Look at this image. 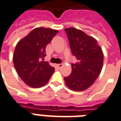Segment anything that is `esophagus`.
<instances>
[{"label": "esophagus", "mask_w": 121, "mask_h": 121, "mask_svg": "<svg viewBox=\"0 0 121 121\" xmlns=\"http://www.w3.org/2000/svg\"><path fill=\"white\" fill-rule=\"evenodd\" d=\"M56 66H57V67H58L59 69H60V68H61V67H62L63 65H62L61 63H59V64H56Z\"/></svg>", "instance_id": "34e87169"}]
</instances>
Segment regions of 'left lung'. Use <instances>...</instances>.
<instances>
[{"label": "left lung", "mask_w": 121, "mask_h": 121, "mask_svg": "<svg viewBox=\"0 0 121 121\" xmlns=\"http://www.w3.org/2000/svg\"><path fill=\"white\" fill-rule=\"evenodd\" d=\"M72 54L77 59L73 63L72 72L64 78L68 87L82 91L93 84L101 72L104 54L95 39L74 28L65 29Z\"/></svg>", "instance_id": "obj_1"}]
</instances>
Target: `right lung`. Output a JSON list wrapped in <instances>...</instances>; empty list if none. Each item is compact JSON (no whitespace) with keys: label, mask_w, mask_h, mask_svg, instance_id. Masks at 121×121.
Wrapping results in <instances>:
<instances>
[{"label":"right lung","mask_w":121,"mask_h":121,"mask_svg":"<svg viewBox=\"0 0 121 121\" xmlns=\"http://www.w3.org/2000/svg\"><path fill=\"white\" fill-rule=\"evenodd\" d=\"M58 30L36 28L16 45L13 61L17 73L25 84L37 88L47 83L54 67L45 61V48Z\"/></svg>","instance_id":"add662e5"}]
</instances>
